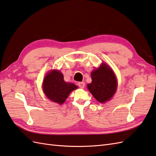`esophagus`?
<instances>
[{
	"label": "esophagus",
	"instance_id": "1",
	"mask_svg": "<svg viewBox=\"0 0 156 156\" xmlns=\"http://www.w3.org/2000/svg\"><path fill=\"white\" fill-rule=\"evenodd\" d=\"M77 85H78V86L80 87V88H84L85 87V83L84 82H79L78 83H77Z\"/></svg>",
	"mask_w": 156,
	"mask_h": 156
}]
</instances>
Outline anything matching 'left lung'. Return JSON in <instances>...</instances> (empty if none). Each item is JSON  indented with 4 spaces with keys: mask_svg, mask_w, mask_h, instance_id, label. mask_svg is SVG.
I'll return each instance as SVG.
<instances>
[{
    "mask_svg": "<svg viewBox=\"0 0 156 156\" xmlns=\"http://www.w3.org/2000/svg\"><path fill=\"white\" fill-rule=\"evenodd\" d=\"M92 82L87 85L93 97L100 102L109 101L115 93L117 81L114 72L106 64L91 73Z\"/></svg>",
    "mask_w": 156,
    "mask_h": 156,
    "instance_id": "left-lung-1",
    "label": "left lung"
}]
</instances>
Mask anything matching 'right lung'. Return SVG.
Here are the masks:
<instances>
[{"instance_id":"right-lung-1","label":"right lung","mask_w":156,"mask_h":156,"mask_svg":"<svg viewBox=\"0 0 156 156\" xmlns=\"http://www.w3.org/2000/svg\"><path fill=\"white\" fill-rule=\"evenodd\" d=\"M77 87L72 83H66L60 71L54 70L45 76L43 90L45 95L51 101L63 104L69 93Z\"/></svg>"}]
</instances>
